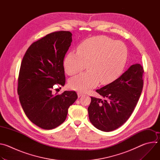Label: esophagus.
<instances>
[{"label":"esophagus","mask_w":160,"mask_h":160,"mask_svg":"<svg viewBox=\"0 0 160 160\" xmlns=\"http://www.w3.org/2000/svg\"><path fill=\"white\" fill-rule=\"evenodd\" d=\"M77 94H78V98H80L82 96H83V94L82 92H77Z\"/></svg>","instance_id":"34e87169"}]
</instances>
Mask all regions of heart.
Returning a JSON list of instances; mask_svg holds the SVG:
<instances>
[{
	"label": "heart",
	"instance_id": "obj_1",
	"mask_svg": "<svg viewBox=\"0 0 160 160\" xmlns=\"http://www.w3.org/2000/svg\"><path fill=\"white\" fill-rule=\"evenodd\" d=\"M127 58L126 45L120 41L99 35L82 42L77 52H70L64 61L65 72L75 75L82 72L87 64L88 71L69 81L70 87L87 92L100 82L102 85L115 81L122 73Z\"/></svg>",
	"mask_w": 160,
	"mask_h": 160
}]
</instances>
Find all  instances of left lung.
Segmentation results:
<instances>
[{"mask_svg":"<svg viewBox=\"0 0 160 160\" xmlns=\"http://www.w3.org/2000/svg\"><path fill=\"white\" fill-rule=\"evenodd\" d=\"M143 67L132 65L113 82L96 90L104 99L91 97L89 120L104 132L115 130L125 123L134 110L143 87Z\"/></svg>","mask_w":160,"mask_h":160,"instance_id":"obj_1","label":"left lung"}]
</instances>
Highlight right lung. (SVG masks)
Instances as JSON below:
<instances>
[{
  "label": "right lung",
  "mask_w": 160,
  "mask_h": 160,
  "mask_svg": "<svg viewBox=\"0 0 160 160\" xmlns=\"http://www.w3.org/2000/svg\"><path fill=\"white\" fill-rule=\"evenodd\" d=\"M72 42L70 32L49 33L30 45L21 64L18 85L21 105L28 118L43 129L62 124L78 98L75 91L52 92L55 85L65 84L63 61Z\"/></svg>",
  "instance_id": "1"
}]
</instances>
